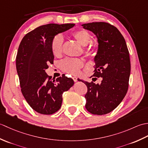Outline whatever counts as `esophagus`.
Instances as JSON below:
<instances>
[{"label":"esophagus","instance_id":"34e87169","mask_svg":"<svg viewBox=\"0 0 148 148\" xmlns=\"http://www.w3.org/2000/svg\"><path fill=\"white\" fill-rule=\"evenodd\" d=\"M72 79H73L74 82H76V81H77V77L76 76H73L72 77Z\"/></svg>","mask_w":148,"mask_h":148}]
</instances>
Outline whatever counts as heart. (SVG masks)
<instances>
[{
  "mask_svg": "<svg viewBox=\"0 0 148 148\" xmlns=\"http://www.w3.org/2000/svg\"><path fill=\"white\" fill-rule=\"evenodd\" d=\"M72 36L81 46H86L84 48V53L88 55H92L97 52V47L95 44H89L92 40L90 34L85 30H76L72 34ZM64 38L62 35L56 36L51 42V49L53 55L56 56L61 55L63 49ZM83 66L82 60L79 58H66L60 64L62 71L71 74H76L79 69Z\"/></svg>",
  "mask_w": 148,
  "mask_h": 148,
  "instance_id": "heart-1",
  "label": "heart"
}]
</instances>
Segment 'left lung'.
<instances>
[{
    "mask_svg": "<svg viewBox=\"0 0 148 148\" xmlns=\"http://www.w3.org/2000/svg\"><path fill=\"white\" fill-rule=\"evenodd\" d=\"M82 26L95 34L99 46L94 58L93 81H78L87 86L84 96L87 111L93 114H106L113 111L127 94L130 74L129 52L123 36L112 25L93 22ZM97 77H102L100 84L93 83Z\"/></svg>",
    "mask_w": 148,
    "mask_h": 148,
    "instance_id": "obj_1",
    "label": "left lung"
}]
</instances>
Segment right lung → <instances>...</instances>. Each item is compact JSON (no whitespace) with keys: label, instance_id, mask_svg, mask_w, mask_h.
<instances>
[{"label":"right lung","instance_id":"1","mask_svg":"<svg viewBox=\"0 0 148 148\" xmlns=\"http://www.w3.org/2000/svg\"><path fill=\"white\" fill-rule=\"evenodd\" d=\"M74 25L50 23L40 26L27 34L19 46L16 65L21 93L31 108L40 114L48 115L58 111L63 93L74 83L65 75L53 80L45 72L54 60L53 39Z\"/></svg>","mask_w":148,"mask_h":148}]
</instances>
